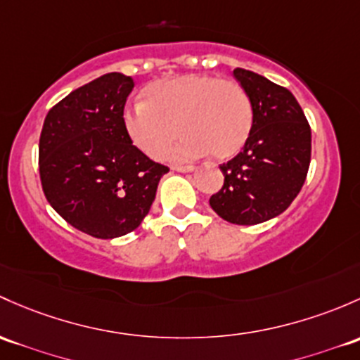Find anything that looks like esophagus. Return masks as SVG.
I'll return each mask as SVG.
<instances>
[{
  "mask_svg": "<svg viewBox=\"0 0 360 360\" xmlns=\"http://www.w3.org/2000/svg\"><path fill=\"white\" fill-rule=\"evenodd\" d=\"M176 172H193L196 167L195 165H174L172 167Z\"/></svg>",
  "mask_w": 360,
  "mask_h": 360,
  "instance_id": "34e87169",
  "label": "esophagus"
}]
</instances>
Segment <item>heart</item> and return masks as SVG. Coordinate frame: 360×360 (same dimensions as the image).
Listing matches in <instances>:
<instances>
[{
	"instance_id": "obj_1",
	"label": "heart",
	"mask_w": 360,
	"mask_h": 360,
	"mask_svg": "<svg viewBox=\"0 0 360 360\" xmlns=\"http://www.w3.org/2000/svg\"><path fill=\"white\" fill-rule=\"evenodd\" d=\"M252 127V100L243 86L202 74L153 82L145 89V101L124 110L127 136L151 158H160L177 132H184L170 151L172 158L191 160L209 153L228 160L247 145Z\"/></svg>"
}]
</instances>
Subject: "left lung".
Here are the masks:
<instances>
[{"label": "left lung", "instance_id": "obj_1", "mask_svg": "<svg viewBox=\"0 0 360 360\" xmlns=\"http://www.w3.org/2000/svg\"><path fill=\"white\" fill-rule=\"evenodd\" d=\"M253 107V127L243 150L222 164L224 186L210 207L231 224L253 226L283 214L307 177L310 126L297 98L252 70L234 69Z\"/></svg>", "mask_w": 360, "mask_h": 360}]
</instances>
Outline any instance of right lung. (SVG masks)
<instances>
[{"label":"right lung","mask_w":360,"mask_h":360,"mask_svg":"<svg viewBox=\"0 0 360 360\" xmlns=\"http://www.w3.org/2000/svg\"><path fill=\"white\" fill-rule=\"evenodd\" d=\"M129 75L110 72L74 89L48 112L39 176L50 205L70 226L112 240L141 224L169 167L150 160L124 129Z\"/></svg>","instance_id":"obj_1"}]
</instances>
